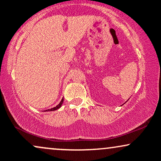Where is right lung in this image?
I'll use <instances>...</instances> for the list:
<instances>
[{"label": "right lung", "mask_w": 161, "mask_h": 161, "mask_svg": "<svg viewBox=\"0 0 161 161\" xmlns=\"http://www.w3.org/2000/svg\"><path fill=\"white\" fill-rule=\"evenodd\" d=\"M63 101H64V97H63V99L61 100V101H60V104H59L58 105H57V106L55 107V108H51V109H48V110H46L45 111H53V110H57V109H59V108H60V107H61V105L63 104Z\"/></svg>", "instance_id": "obj_1"}]
</instances>
